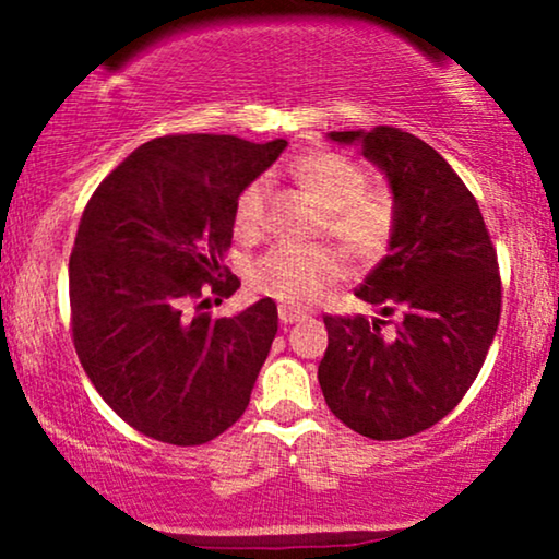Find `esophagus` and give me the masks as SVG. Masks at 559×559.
Returning a JSON list of instances; mask_svg holds the SVG:
<instances>
[{
	"label": "esophagus",
	"mask_w": 559,
	"mask_h": 559,
	"mask_svg": "<svg viewBox=\"0 0 559 559\" xmlns=\"http://www.w3.org/2000/svg\"><path fill=\"white\" fill-rule=\"evenodd\" d=\"M278 318L284 325H292V323H297V320H305L307 316L299 310H292V307H278Z\"/></svg>",
	"instance_id": "1"
}]
</instances>
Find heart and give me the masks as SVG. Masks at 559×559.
Listing matches in <instances>:
<instances>
[{"label":"heart","instance_id":"1","mask_svg":"<svg viewBox=\"0 0 559 559\" xmlns=\"http://www.w3.org/2000/svg\"><path fill=\"white\" fill-rule=\"evenodd\" d=\"M294 178L325 210L323 228L342 243L349 258L376 262L389 252L396 234L394 199L368 189V173L336 152H310L294 163ZM271 181L254 178L241 189L234 207V230L252 239L265 223ZM342 275V258L329 247L278 243L249 267V284L262 297L292 310L310 307Z\"/></svg>","mask_w":559,"mask_h":559}]
</instances>
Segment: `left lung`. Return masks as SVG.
Instances as JSON below:
<instances>
[{"instance_id":"obj_1","label":"left lung","mask_w":559,"mask_h":559,"mask_svg":"<svg viewBox=\"0 0 559 559\" xmlns=\"http://www.w3.org/2000/svg\"><path fill=\"white\" fill-rule=\"evenodd\" d=\"M357 144L389 178L396 234L357 297L390 321L325 316L329 349L318 365L325 404L376 441L431 428L476 381L502 312L497 249L476 197L433 146L391 126L331 131Z\"/></svg>"}]
</instances>
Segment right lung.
I'll list each match as a JSON object with an SVG mask.
<instances>
[{"instance_id":"add662e5","label":"right lung","mask_w":559,"mask_h":559,"mask_svg":"<svg viewBox=\"0 0 559 559\" xmlns=\"http://www.w3.org/2000/svg\"><path fill=\"white\" fill-rule=\"evenodd\" d=\"M284 139L181 133L141 144L83 210L70 254V325L94 389L128 426L176 447L234 426L278 331L271 297L204 312L241 281L221 265L241 189Z\"/></svg>"}]
</instances>
